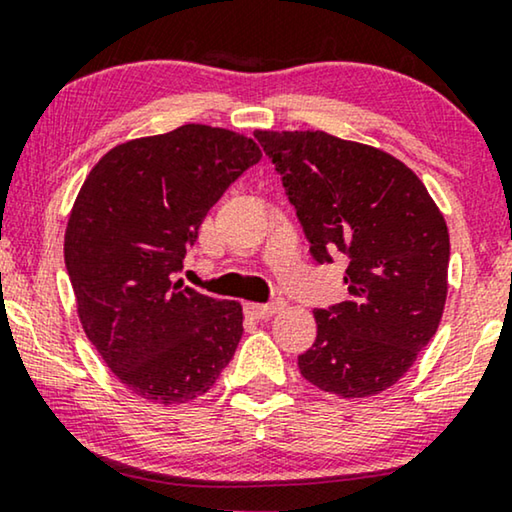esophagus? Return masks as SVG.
<instances>
[{"label": "esophagus", "instance_id": "34e87169", "mask_svg": "<svg viewBox=\"0 0 512 512\" xmlns=\"http://www.w3.org/2000/svg\"><path fill=\"white\" fill-rule=\"evenodd\" d=\"M282 310H284V300L282 298L270 300V303H247V312L256 319H268V317H272V314H277Z\"/></svg>", "mask_w": 512, "mask_h": 512}]
</instances>
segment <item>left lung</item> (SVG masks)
<instances>
[{
    "instance_id": "obj_1",
    "label": "left lung",
    "mask_w": 512,
    "mask_h": 512,
    "mask_svg": "<svg viewBox=\"0 0 512 512\" xmlns=\"http://www.w3.org/2000/svg\"><path fill=\"white\" fill-rule=\"evenodd\" d=\"M317 263L347 261V298L314 312L317 340L298 356L321 391L389 389L436 335L447 298L450 235L410 167L328 132L256 130Z\"/></svg>"
}]
</instances>
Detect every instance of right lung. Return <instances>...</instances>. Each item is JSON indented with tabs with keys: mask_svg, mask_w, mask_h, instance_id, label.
I'll return each instance as SVG.
<instances>
[{
	"mask_svg": "<svg viewBox=\"0 0 512 512\" xmlns=\"http://www.w3.org/2000/svg\"><path fill=\"white\" fill-rule=\"evenodd\" d=\"M258 160L254 139L188 123L116 146L83 181L67 223V275L83 331L132 394L193 401L233 359L242 305L174 275L214 202Z\"/></svg>",
	"mask_w": 512,
	"mask_h": 512,
	"instance_id": "add662e5",
	"label": "right lung"
}]
</instances>
